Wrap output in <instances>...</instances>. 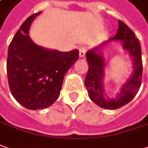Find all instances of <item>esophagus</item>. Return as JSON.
Here are the masks:
<instances>
[{
	"label": "esophagus",
	"instance_id": "obj_1",
	"mask_svg": "<svg viewBox=\"0 0 148 148\" xmlns=\"http://www.w3.org/2000/svg\"><path fill=\"white\" fill-rule=\"evenodd\" d=\"M87 52V48L86 47H80L79 48V57L80 58H84Z\"/></svg>",
	"mask_w": 148,
	"mask_h": 148
}]
</instances>
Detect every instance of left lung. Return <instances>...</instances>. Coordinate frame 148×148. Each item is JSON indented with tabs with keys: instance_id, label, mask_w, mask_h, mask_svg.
Masks as SVG:
<instances>
[{
	"instance_id": "8db88e82",
	"label": "left lung",
	"mask_w": 148,
	"mask_h": 148,
	"mask_svg": "<svg viewBox=\"0 0 148 148\" xmlns=\"http://www.w3.org/2000/svg\"><path fill=\"white\" fill-rule=\"evenodd\" d=\"M110 42H120L123 48L132 57L134 70L130 78L122 85L115 97H108L104 91L103 80L106 67L103 49ZM88 71L85 78V87L89 98L100 108L116 109L130 102L139 90L142 82L143 62L139 41L127 25L118 21V30L113 38L90 49L86 53Z\"/></svg>"
}]
</instances>
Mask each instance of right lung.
Instances as JSON below:
<instances>
[{"instance_id": "right-lung-1", "label": "right lung", "mask_w": 148, "mask_h": 148, "mask_svg": "<svg viewBox=\"0 0 148 148\" xmlns=\"http://www.w3.org/2000/svg\"><path fill=\"white\" fill-rule=\"evenodd\" d=\"M41 11L26 19L8 49L7 76L11 93L31 110L51 106L59 97L64 76L78 59V50L60 52L35 44L29 36L33 20Z\"/></svg>"}]
</instances>
